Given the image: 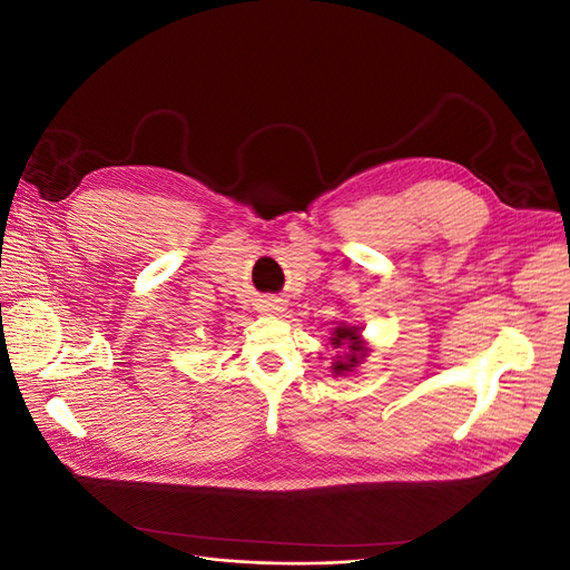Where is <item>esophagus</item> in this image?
Listing matches in <instances>:
<instances>
[{
	"instance_id": "esophagus-1",
	"label": "esophagus",
	"mask_w": 570,
	"mask_h": 570,
	"mask_svg": "<svg viewBox=\"0 0 570 570\" xmlns=\"http://www.w3.org/2000/svg\"><path fill=\"white\" fill-rule=\"evenodd\" d=\"M268 306H271V308H281V304H278V299H273V302H268Z\"/></svg>"
}]
</instances>
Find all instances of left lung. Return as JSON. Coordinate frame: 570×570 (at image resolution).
I'll return each mask as SVG.
<instances>
[{"label":"left lung","instance_id":"1","mask_svg":"<svg viewBox=\"0 0 570 570\" xmlns=\"http://www.w3.org/2000/svg\"><path fill=\"white\" fill-rule=\"evenodd\" d=\"M333 344H335V347H342V344L347 347V354L340 356L333 364L335 373H347L358 364V358H364L366 350H364V344H361V335H358L356 327H344V325L335 327Z\"/></svg>","mask_w":570,"mask_h":570}]
</instances>
